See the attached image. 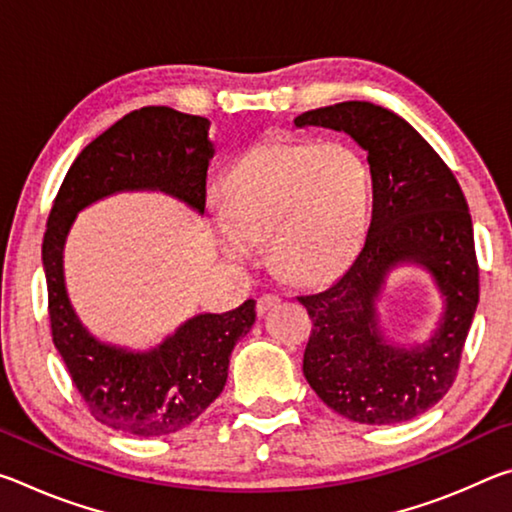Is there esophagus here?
I'll use <instances>...</instances> for the list:
<instances>
[{
    "mask_svg": "<svg viewBox=\"0 0 512 512\" xmlns=\"http://www.w3.org/2000/svg\"><path fill=\"white\" fill-rule=\"evenodd\" d=\"M275 305H280V296H275V293H264V296L257 298V314H266V311Z\"/></svg>",
    "mask_w": 512,
    "mask_h": 512,
    "instance_id": "esophagus-1",
    "label": "esophagus"
}]
</instances>
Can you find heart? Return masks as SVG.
<instances>
[{
    "instance_id": "heart-1",
    "label": "heart",
    "mask_w": 512,
    "mask_h": 512,
    "mask_svg": "<svg viewBox=\"0 0 512 512\" xmlns=\"http://www.w3.org/2000/svg\"><path fill=\"white\" fill-rule=\"evenodd\" d=\"M216 246L246 264L268 239L277 271L316 282L348 266L366 239L372 176L345 142L273 140L253 146L219 180Z\"/></svg>"
}]
</instances>
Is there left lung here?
<instances>
[{
    "instance_id": "left-lung-1",
    "label": "left lung",
    "mask_w": 512,
    "mask_h": 512,
    "mask_svg": "<svg viewBox=\"0 0 512 512\" xmlns=\"http://www.w3.org/2000/svg\"><path fill=\"white\" fill-rule=\"evenodd\" d=\"M293 124L348 133L368 153L372 176L366 244L332 287L298 298L314 323L302 372L343 418L413 420L452 388L479 305L472 216L461 185L409 121L375 103H334L302 112ZM400 263L422 265L446 302L437 332L413 349L388 342L376 314L385 275Z\"/></svg>"
}]
</instances>
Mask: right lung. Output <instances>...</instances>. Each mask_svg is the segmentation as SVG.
Instances as JSON below:
<instances>
[{"label":"right lung","instance_id":"add662e5","mask_svg":"<svg viewBox=\"0 0 512 512\" xmlns=\"http://www.w3.org/2000/svg\"><path fill=\"white\" fill-rule=\"evenodd\" d=\"M207 131L205 117L167 106L128 112L79 153L49 212L42 266L54 345L94 420L133 436L180 431L221 395L230 354L255 323V300L189 318L151 350L119 348L76 316L65 289V241L76 214L119 192H162L203 214L214 155Z\"/></svg>","mask_w":512,"mask_h":512}]
</instances>
